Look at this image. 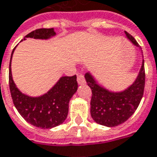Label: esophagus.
I'll return each instance as SVG.
<instances>
[{
  "label": "esophagus",
  "instance_id": "obj_1",
  "mask_svg": "<svg viewBox=\"0 0 157 157\" xmlns=\"http://www.w3.org/2000/svg\"><path fill=\"white\" fill-rule=\"evenodd\" d=\"M77 81H78V85H84V84H86V79H85V77H84L83 74L78 75Z\"/></svg>",
  "mask_w": 157,
  "mask_h": 157
}]
</instances>
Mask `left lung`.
Here are the masks:
<instances>
[{"label": "left lung", "instance_id": "8db88e82", "mask_svg": "<svg viewBox=\"0 0 157 157\" xmlns=\"http://www.w3.org/2000/svg\"><path fill=\"white\" fill-rule=\"evenodd\" d=\"M125 34L133 45L138 47V43L130 33L125 32ZM85 78L92 92L91 117L98 124L115 127L128 120L139 105L144 91V60L133 84L122 91L114 92L101 86L91 72L86 73Z\"/></svg>", "mask_w": 157, "mask_h": 157}]
</instances>
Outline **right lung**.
Returning a JSON list of instances; mask_svg holds the SVG:
<instances>
[{
    "label": "right lung",
    "instance_id": "right-lung-1",
    "mask_svg": "<svg viewBox=\"0 0 157 157\" xmlns=\"http://www.w3.org/2000/svg\"><path fill=\"white\" fill-rule=\"evenodd\" d=\"M53 28H40L29 33L24 37L39 40H48L55 36ZM15 47L11 54L9 63V88L13 105L22 117L33 126L41 129H51L61 124L68 114L69 102L77 91L76 75L61 77L47 93L40 97L27 96L18 89L13 80L11 59Z\"/></svg>",
    "mask_w": 157,
    "mask_h": 157
}]
</instances>
